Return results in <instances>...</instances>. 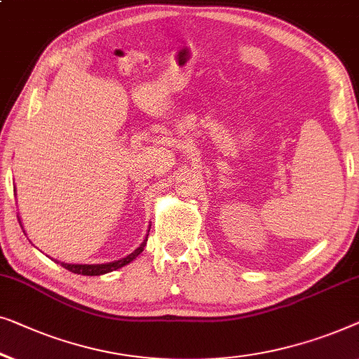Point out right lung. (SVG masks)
I'll return each mask as SVG.
<instances>
[{
	"label": "right lung",
	"mask_w": 359,
	"mask_h": 359,
	"mask_svg": "<svg viewBox=\"0 0 359 359\" xmlns=\"http://www.w3.org/2000/svg\"><path fill=\"white\" fill-rule=\"evenodd\" d=\"M146 241H148V237H146L143 244H141L138 249H136L133 254H130L128 257H125L122 260H117V262H112V264H102V265H73V264H62L65 269L73 271V273H78V275H88V276H97V275H104V273H109V271H114L117 269H122L123 265L130 264L131 260L136 259L141 252H143L144 245H146Z\"/></svg>",
	"instance_id": "1"
}]
</instances>
